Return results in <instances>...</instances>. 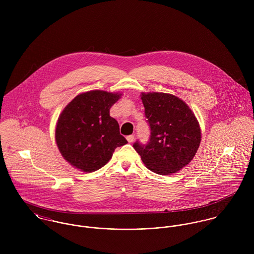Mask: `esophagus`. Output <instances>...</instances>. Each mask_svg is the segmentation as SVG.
Returning <instances> with one entry per match:
<instances>
[{
	"label": "esophagus",
	"instance_id": "1",
	"mask_svg": "<svg viewBox=\"0 0 254 254\" xmlns=\"http://www.w3.org/2000/svg\"><path fill=\"white\" fill-rule=\"evenodd\" d=\"M126 139H127V141H128V143H133L134 142V136L133 135H130V136H127L126 137Z\"/></svg>",
	"mask_w": 254,
	"mask_h": 254
}]
</instances>
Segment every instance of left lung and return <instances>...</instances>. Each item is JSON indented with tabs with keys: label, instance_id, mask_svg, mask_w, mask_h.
<instances>
[{
	"label": "left lung",
	"instance_id": "1",
	"mask_svg": "<svg viewBox=\"0 0 254 254\" xmlns=\"http://www.w3.org/2000/svg\"><path fill=\"white\" fill-rule=\"evenodd\" d=\"M141 99L150 127L146 145L133 146L145 166L159 175L180 171L194 157L201 141L199 123L189 106L178 97L149 92Z\"/></svg>",
	"mask_w": 254,
	"mask_h": 254
}]
</instances>
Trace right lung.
<instances>
[{
    "label": "right lung",
    "mask_w": 254,
    "mask_h": 254,
    "mask_svg": "<svg viewBox=\"0 0 254 254\" xmlns=\"http://www.w3.org/2000/svg\"><path fill=\"white\" fill-rule=\"evenodd\" d=\"M120 93L93 90L77 95L64 109L56 126V142L63 157L83 172L106 165L117 146L127 144L118 122L109 115Z\"/></svg>",
    "instance_id": "add662e5"
}]
</instances>
